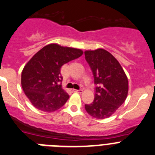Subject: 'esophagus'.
<instances>
[{"label": "esophagus", "mask_w": 155, "mask_h": 155, "mask_svg": "<svg viewBox=\"0 0 155 155\" xmlns=\"http://www.w3.org/2000/svg\"><path fill=\"white\" fill-rule=\"evenodd\" d=\"M72 91L73 92H75V93H83V90H72Z\"/></svg>", "instance_id": "esophagus-1"}]
</instances>
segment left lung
Segmentation results:
<instances>
[{
    "mask_svg": "<svg viewBox=\"0 0 155 155\" xmlns=\"http://www.w3.org/2000/svg\"><path fill=\"white\" fill-rule=\"evenodd\" d=\"M94 77L95 98L86 104V112L97 119L112 116L124 103L128 93V79L120 64L103 48L84 52Z\"/></svg>",
    "mask_w": 155,
    "mask_h": 155,
    "instance_id": "left-lung-1",
    "label": "left lung"
}]
</instances>
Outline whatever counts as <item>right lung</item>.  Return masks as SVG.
<instances>
[{
	"label": "right lung",
	"mask_w": 155,
	"mask_h": 155,
	"mask_svg": "<svg viewBox=\"0 0 155 155\" xmlns=\"http://www.w3.org/2000/svg\"><path fill=\"white\" fill-rule=\"evenodd\" d=\"M83 53L79 48L49 44L25 65L21 72L22 89L36 109L54 112L66 103L69 96L62 88L61 67Z\"/></svg>",
	"instance_id": "right-lung-1"
}]
</instances>
